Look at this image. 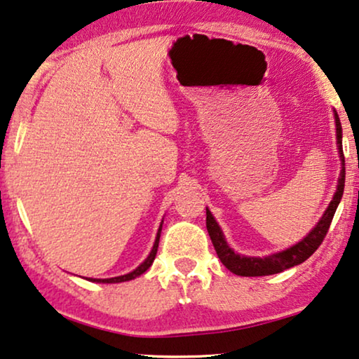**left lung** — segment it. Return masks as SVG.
<instances>
[{"label":"left lung","mask_w":359,"mask_h":359,"mask_svg":"<svg viewBox=\"0 0 359 359\" xmlns=\"http://www.w3.org/2000/svg\"><path fill=\"white\" fill-rule=\"evenodd\" d=\"M333 117H335V127H337V147H338V155H340L341 161V170H340V178H338L337 191L333 194V198L328 204V208L323 215L318 220L316 227L304 237L301 242H297L292 247H289L283 252L268 255V257H245V255L235 253L232 248L229 247L227 240L224 237L222 229L217 224V220L214 219V215L210 210L205 208V227H208L209 237L212 240V245L217 252V257L225 268L229 271H232L237 276H269V274L281 273L284 269H289L296 264H301L311 257V255L318 248V245L323 242L325 235L330 227L333 215L340 204L343 189H345V156H343V147H341V124L340 117H338L337 111L333 109Z\"/></svg>","instance_id":"1"}]
</instances>
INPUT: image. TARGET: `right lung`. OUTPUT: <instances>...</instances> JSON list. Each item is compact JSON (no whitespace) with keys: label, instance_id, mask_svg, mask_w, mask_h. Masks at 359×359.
<instances>
[{"label":"right lung","instance_id":"add662e5","mask_svg":"<svg viewBox=\"0 0 359 359\" xmlns=\"http://www.w3.org/2000/svg\"><path fill=\"white\" fill-rule=\"evenodd\" d=\"M161 225H163V220H161L160 227H158V232H156V237H155V243L154 247H151V252L149 253V257L144 259V263H140L139 266H137L134 271L127 273V274H122V276H116V278H107V279H96V278H88V281L91 283H104V284H112V283H124V281H130V279H135L139 278L140 274H144L147 269L151 266V263H154V259L156 257V250H158V242H160V233H161Z\"/></svg>","mask_w":359,"mask_h":359}]
</instances>
